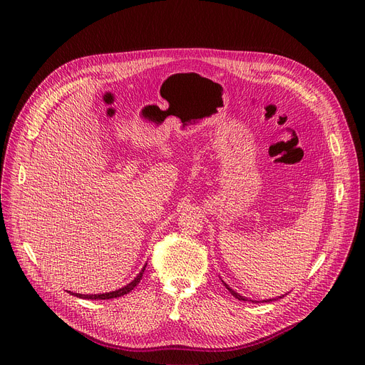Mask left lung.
<instances>
[{"mask_svg":"<svg viewBox=\"0 0 365 365\" xmlns=\"http://www.w3.org/2000/svg\"><path fill=\"white\" fill-rule=\"evenodd\" d=\"M223 282V284L226 286V289L229 290V292L236 298V299H239V301H252V299H248V298H245V297H242V295H239L237 292H236V290H233L225 280H222ZM284 295H282V297H279V298H283ZM279 298H273V299H264V301H261V302H270V301H276V299H279ZM252 302H259V301H252Z\"/></svg>","mask_w":365,"mask_h":365,"instance_id":"obj_1","label":"left lung"}]
</instances>
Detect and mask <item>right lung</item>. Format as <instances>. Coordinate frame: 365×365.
<instances>
[{
	"label": "right lung",
	"instance_id": "1",
	"mask_svg": "<svg viewBox=\"0 0 365 365\" xmlns=\"http://www.w3.org/2000/svg\"><path fill=\"white\" fill-rule=\"evenodd\" d=\"M145 267H147V262H145V265L142 267V270L138 273V276L130 282L128 283L126 286L120 287L117 290H113V292H106V294H93V295H82V294H73V292H68L71 295H75L78 298H82V299H113V298H118V297H123L129 292H132V290L138 286V283L140 282L142 276H143V272H145Z\"/></svg>",
	"mask_w": 365,
	"mask_h": 365
}]
</instances>
